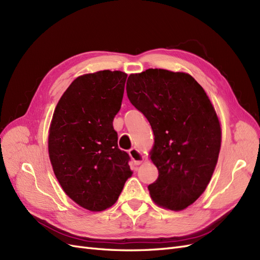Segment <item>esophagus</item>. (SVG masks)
Here are the masks:
<instances>
[{
	"instance_id": "34e87169",
	"label": "esophagus",
	"mask_w": 260,
	"mask_h": 260,
	"mask_svg": "<svg viewBox=\"0 0 260 260\" xmlns=\"http://www.w3.org/2000/svg\"><path fill=\"white\" fill-rule=\"evenodd\" d=\"M128 154L136 165H139L142 162V160H144V155H142L141 152L138 151L136 148H131L128 150Z\"/></svg>"
}]
</instances>
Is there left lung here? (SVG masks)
Wrapping results in <instances>:
<instances>
[{
    "label": "left lung",
    "mask_w": 260,
    "mask_h": 260,
    "mask_svg": "<svg viewBox=\"0 0 260 260\" xmlns=\"http://www.w3.org/2000/svg\"><path fill=\"white\" fill-rule=\"evenodd\" d=\"M126 93L154 134L157 179L148 186L160 206L180 211L203 193L218 160L220 124L204 89L191 75L164 69L131 74Z\"/></svg>",
    "instance_id": "obj_1"
}]
</instances>
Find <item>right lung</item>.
Listing matches in <instances>:
<instances>
[{"instance_id":"obj_1","label":"right lung","mask_w":260,"mask_h":260,"mask_svg":"<svg viewBox=\"0 0 260 260\" xmlns=\"http://www.w3.org/2000/svg\"><path fill=\"white\" fill-rule=\"evenodd\" d=\"M127 74L104 70L75 79L58 102L48 153L56 178L88 211L112 206L132 176L129 155L119 149L113 119Z\"/></svg>"}]
</instances>
